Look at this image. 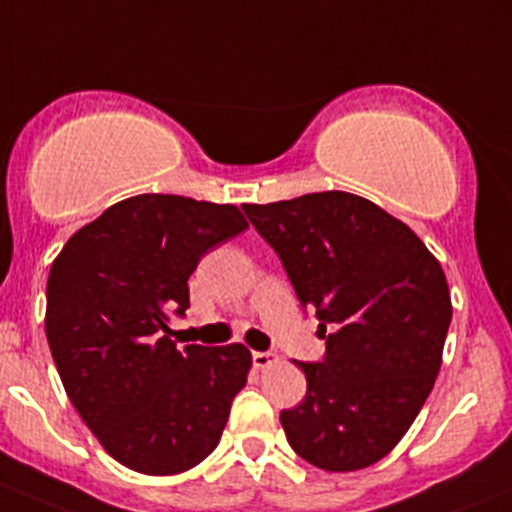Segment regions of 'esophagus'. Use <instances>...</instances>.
<instances>
[{"label": "esophagus", "instance_id": "esophagus-1", "mask_svg": "<svg viewBox=\"0 0 512 512\" xmlns=\"http://www.w3.org/2000/svg\"><path fill=\"white\" fill-rule=\"evenodd\" d=\"M279 362L277 352H252V364L257 369H269Z\"/></svg>", "mask_w": 512, "mask_h": 512}]
</instances>
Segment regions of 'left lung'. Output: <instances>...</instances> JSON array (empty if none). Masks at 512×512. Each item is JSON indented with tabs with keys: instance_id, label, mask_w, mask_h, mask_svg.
<instances>
[{
	"instance_id": "8db88e82",
	"label": "left lung",
	"mask_w": 512,
	"mask_h": 512,
	"mask_svg": "<svg viewBox=\"0 0 512 512\" xmlns=\"http://www.w3.org/2000/svg\"><path fill=\"white\" fill-rule=\"evenodd\" d=\"M243 211L325 338L323 362H296L308 391L279 415L286 440L318 469L372 466L401 442L440 372L452 320L440 262L406 223L357 194Z\"/></svg>"
}]
</instances>
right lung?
<instances>
[{
    "instance_id": "add662e5",
    "label": "right lung",
    "mask_w": 512,
    "mask_h": 512,
    "mask_svg": "<svg viewBox=\"0 0 512 512\" xmlns=\"http://www.w3.org/2000/svg\"><path fill=\"white\" fill-rule=\"evenodd\" d=\"M247 228L238 206L138 194L67 240L48 274L46 335L67 398L128 469L172 476L216 449L245 386V345L170 340L206 252Z\"/></svg>"
}]
</instances>
